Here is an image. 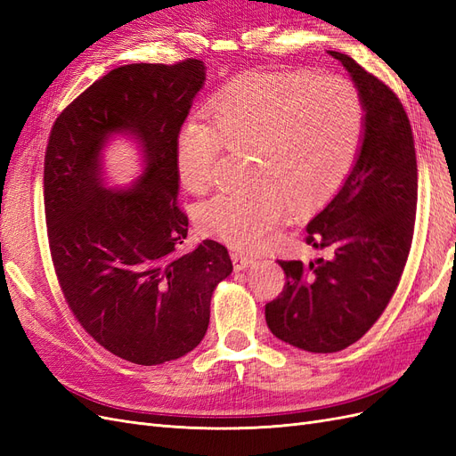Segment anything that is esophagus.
I'll list each match as a JSON object with an SVG mask.
<instances>
[{
    "instance_id": "esophagus-1",
    "label": "esophagus",
    "mask_w": 456,
    "mask_h": 456,
    "mask_svg": "<svg viewBox=\"0 0 456 456\" xmlns=\"http://www.w3.org/2000/svg\"><path fill=\"white\" fill-rule=\"evenodd\" d=\"M230 255H232L233 268H236V270H245L247 266H251L253 262H255V258L251 255L241 253V251H232Z\"/></svg>"
}]
</instances>
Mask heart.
Masks as SVG:
<instances>
[{"instance_id": "1", "label": "heart", "mask_w": 456, "mask_h": 456, "mask_svg": "<svg viewBox=\"0 0 456 456\" xmlns=\"http://www.w3.org/2000/svg\"><path fill=\"white\" fill-rule=\"evenodd\" d=\"M213 123L188 118L176 133L181 184L203 194L215 186L226 151H253L247 194L224 191L205 201L198 218L209 236L245 251L275 241L293 201L315 207L346 181L360 156L367 108L354 81L338 74L245 72L211 102Z\"/></svg>"}]
</instances>
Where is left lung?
<instances>
[{
  "label": "left lung",
  "mask_w": 456,
  "mask_h": 456,
  "mask_svg": "<svg viewBox=\"0 0 456 456\" xmlns=\"http://www.w3.org/2000/svg\"><path fill=\"white\" fill-rule=\"evenodd\" d=\"M329 54L363 96V144L338 194L306 226V243L329 258L280 260L283 291L265 310L275 337L315 354L348 348L388 306L411 251L419 190L415 139L402 101L348 54Z\"/></svg>",
  "instance_id": "1"
}]
</instances>
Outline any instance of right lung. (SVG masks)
Returning <instances> with one entry per match:
<instances>
[{
  "mask_svg": "<svg viewBox=\"0 0 456 456\" xmlns=\"http://www.w3.org/2000/svg\"><path fill=\"white\" fill-rule=\"evenodd\" d=\"M203 79L198 59L119 66L62 110L47 141L44 201L61 291L89 337L136 365L194 350L215 287L232 273L223 243L181 249L188 216L176 201L175 142ZM114 132L136 135L147 165L121 192L100 176V150Z\"/></svg>",
  "mask_w": 456,
  "mask_h": 456,
  "instance_id": "add662e5",
  "label": "right lung"
}]
</instances>
